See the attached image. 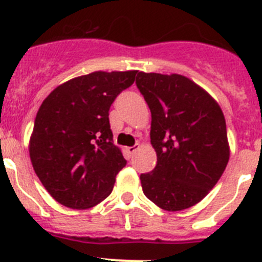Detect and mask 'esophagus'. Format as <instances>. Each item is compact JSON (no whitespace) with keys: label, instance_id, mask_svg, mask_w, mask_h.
Returning <instances> with one entry per match:
<instances>
[{"label":"esophagus","instance_id":"34e87169","mask_svg":"<svg viewBox=\"0 0 262 262\" xmlns=\"http://www.w3.org/2000/svg\"><path fill=\"white\" fill-rule=\"evenodd\" d=\"M139 147H140V145H139V144H135V145H133V147H128V148H127V152H128L129 156H133V155L135 154L136 151H138Z\"/></svg>","mask_w":262,"mask_h":262}]
</instances>
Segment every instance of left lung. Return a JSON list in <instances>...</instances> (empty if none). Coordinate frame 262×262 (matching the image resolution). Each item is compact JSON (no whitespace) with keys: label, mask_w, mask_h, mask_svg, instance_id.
Returning <instances> with one entry per match:
<instances>
[{"label":"left lung","mask_w":262,"mask_h":262,"mask_svg":"<svg viewBox=\"0 0 262 262\" xmlns=\"http://www.w3.org/2000/svg\"><path fill=\"white\" fill-rule=\"evenodd\" d=\"M136 86L151 110L157 154L154 170L140 174L143 193L168 211L191 207L216 185L230 159L223 113L185 76L139 72Z\"/></svg>","instance_id":"left-lung-1"}]
</instances>
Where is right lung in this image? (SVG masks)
Wrapping results in <instances>:
<instances>
[{
    "label": "right lung",
    "mask_w": 262,
    "mask_h": 262,
    "mask_svg": "<svg viewBox=\"0 0 262 262\" xmlns=\"http://www.w3.org/2000/svg\"><path fill=\"white\" fill-rule=\"evenodd\" d=\"M138 71L93 72L67 81L43 101L30 139L36 176L69 209H89L107 198L127 164L113 142L108 110Z\"/></svg>",
    "instance_id": "1"
}]
</instances>
